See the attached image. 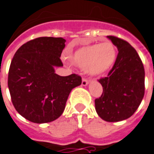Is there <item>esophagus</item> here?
<instances>
[{
  "mask_svg": "<svg viewBox=\"0 0 154 154\" xmlns=\"http://www.w3.org/2000/svg\"><path fill=\"white\" fill-rule=\"evenodd\" d=\"M88 80L87 78H82V86H87L88 84Z\"/></svg>",
  "mask_w": 154,
  "mask_h": 154,
  "instance_id": "1",
  "label": "esophagus"
}]
</instances>
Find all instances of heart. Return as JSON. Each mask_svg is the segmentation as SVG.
Masks as SVG:
<instances>
[{
    "mask_svg": "<svg viewBox=\"0 0 154 154\" xmlns=\"http://www.w3.org/2000/svg\"><path fill=\"white\" fill-rule=\"evenodd\" d=\"M117 51L110 42L92 44L77 49L71 56L72 62L81 67H86L91 75L105 73L114 64Z\"/></svg>",
    "mask_w": 154,
    "mask_h": 154,
    "instance_id": "1",
    "label": "heart"
}]
</instances>
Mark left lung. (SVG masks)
I'll return each instance as SVG.
<instances>
[{
    "label": "left lung",
    "mask_w": 154,
    "mask_h": 154,
    "mask_svg": "<svg viewBox=\"0 0 154 154\" xmlns=\"http://www.w3.org/2000/svg\"><path fill=\"white\" fill-rule=\"evenodd\" d=\"M118 50L112 68L100 78L103 93L95 99L100 118L107 122H119L130 118L143 98L145 72L137 51L125 40L107 36Z\"/></svg>",
    "instance_id": "left-lung-1"
}]
</instances>
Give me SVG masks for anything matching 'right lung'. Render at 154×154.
<instances>
[{"label": "right lung", "mask_w": 154, "mask_h": 154, "mask_svg": "<svg viewBox=\"0 0 154 154\" xmlns=\"http://www.w3.org/2000/svg\"><path fill=\"white\" fill-rule=\"evenodd\" d=\"M66 40L38 37L23 44L14 55L8 72V88L14 107L35 123L56 120L62 114L72 89L82 83L77 74L61 77L54 66H63L60 57Z\"/></svg>", "instance_id": "obj_1"}]
</instances>
